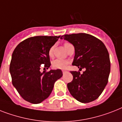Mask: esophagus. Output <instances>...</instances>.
<instances>
[{"mask_svg":"<svg viewBox=\"0 0 122 122\" xmlns=\"http://www.w3.org/2000/svg\"><path fill=\"white\" fill-rule=\"evenodd\" d=\"M63 71V74H64V73H66V72H67V71H66V70H63V71Z\"/></svg>","mask_w":122,"mask_h":122,"instance_id":"1","label":"esophagus"}]
</instances>
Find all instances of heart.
<instances>
[{"label":"heart","instance_id":"obj_1","mask_svg":"<svg viewBox=\"0 0 122 122\" xmlns=\"http://www.w3.org/2000/svg\"><path fill=\"white\" fill-rule=\"evenodd\" d=\"M70 45H71V44H70L69 42H65L64 44V46L66 50H67L68 47ZM53 51H54V47H51L49 49V52H48V54H49V56L50 58H52L53 56ZM68 63H69V61H67V60L62 59H57L52 61V66L55 69L64 70L67 67V65L68 64Z\"/></svg>","mask_w":122,"mask_h":122}]
</instances>
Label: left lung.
Returning a JSON list of instances; mask_svg holds the SVG:
<instances>
[{
    "label": "left lung",
    "mask_w": 122,
    "mask_h": 122,
    "mask_svg": "<svg viewBox=\"0 0 122 122\" xmlns=\"http://www.w3.org/2000/svg\"><path fill=\"white\" fill-rule=\"evenodd\" d=\"M75 47L73 62L79 70L85 69L83 74L71 71L73 81L68 83V90L76 100L89 103L100 97L107 85L110 72V61L105 44L97 37L86 33L62 36Z\"/></svg>",
    "instance_id": "1"
}]
</instances>
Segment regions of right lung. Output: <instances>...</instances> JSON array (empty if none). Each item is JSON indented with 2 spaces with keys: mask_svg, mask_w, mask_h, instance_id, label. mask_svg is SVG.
Masks as SVG:
<instances>
[{
  "mask_svg": "<svg viewBox=\"0 0 122 122\" xmlns=\"http://www.w3.org/2000/svg\"><path fill=\"white\" fill-rule=\"evenodd\" d=\"M59 36H34L20 42L12 55L10 73L13 86L22 98L33 104L48 98L54 83L63 76L61 70L40 71L51 66L48 54Z\"/></svg>",
  "mask_w": 122,
  "mask_h": 122,
  "instance_id": "add662e5",
  "label": "right lung"
}]
</instances>
